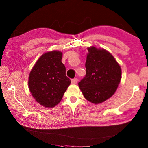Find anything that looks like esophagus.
Wrapping results in <instances>:
<instances>
[{"instance_id": "34e87169", "label": "esophagus", "mask_w": 148, "mask_h": 148, "mask_svg": "<svg viewBox=\"0 0 148 148\" xmlns=\"http://www.w3.org/2000/svg\"><path fill=\"white\" fill-rule=\"evenodd\" d=\"M71 82L72 84H76L78 82V79L77 78H74V79H72L71 80Z\"/></svg>"}]
</instances>
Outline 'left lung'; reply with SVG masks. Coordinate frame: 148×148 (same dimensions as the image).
<instances>
[{"label": "left lung", "instance_id": "obj_1", "mask_svg": "<svg viewBox=\"0 0 148 148\" xmlns=\"http://www.w3.org/2000/svg\"><path fill=\"white\" fill-rule=\"evenodd\" d=\"M86 74L78 86L89 102L100 103L114 95L120 82L122 70L114 56L104 49L88 48Z\"/></svg>", "mask_w": 148, "mask_h": 148}]
</instances>
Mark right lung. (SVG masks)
I'll list each match as a JSON object with an SVG mask.
<instances>
[{
  "label": "right lung",
  "mask_w": 148,
  "mask_h": 148,
  "mask_svg": "<svg viewBox=\"0 0 148 148\" xmlns=\"http://www.w3.org/2000/svg\"><path fill=\"white\" fill-rule=\"evenodd\" d=\"M62 53L57 50L43 54L30 72L28 88L40 104L53 108L59 103L71 81L66 76Z\"/></svg>",
  "instance_id": "obj_1"
}]
</instances>
